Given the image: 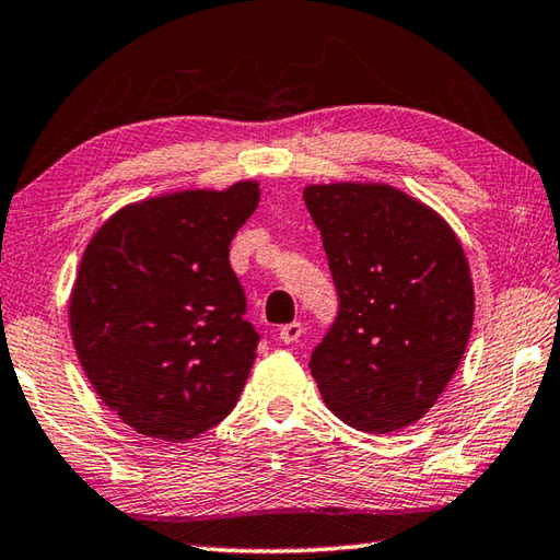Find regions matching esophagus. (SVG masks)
I'll return each instance as SVG.
<instances>
[{"instance_id": "esophagus-1", "label": "esophagus", "mask_w": 560, "mask_h": 560, "mask_svg": "<svg viewBox=\"0 0 560 560\" xmlns=\"http://www.w3.org/2000/svg\"><path fill=\"white\" fill-rule=\"evenodd\" d=\"M304 334V326L300 322H292V324H284L280 329V341L282 343H298Z\"/></svg>"}]
</instances>
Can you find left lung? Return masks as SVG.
I'll return each instance as SVG.
<instances>
[{
  "instance_id": "1",
  "label": "left lung",
  "mask_w": 560,
  "mask_h": 560,
  "mask_svg": "<svg viewBox=\"0 0 560 560\" xmlns=\"http://www.w3.org/2000/svg\"><path fill=\"white\" fill-rule=\"evenodd\" d=\"M302 195L339 290V316L310 361L324 402L368 434L415 424L470 339L476 292L460 241L393 185H307Z\"/></svg>"
}]
</instances>
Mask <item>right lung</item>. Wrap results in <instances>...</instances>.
<instances>
[{"label":"right lung","mask_w":560,"mask_h":560,"mask_svg":"<svg viewBox=\"0 0 560 560\" xmlns=\"http://www.w3.org/2000/svg\"><path fill=\"white\" fill-rule=\"evenodd\" d=\"M260 187L177 192L126 205L82 253L68 316L94 393L143 436L183 444L236 407L258 334L229 246Z\"/></svg>","instance_id":"add662e5"}]
</instances>
